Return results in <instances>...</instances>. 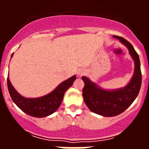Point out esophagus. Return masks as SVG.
<instances>
[{
	"instance_id": "1",
	"label": "esophagus",
	"mask_w": 149,
	"mask_h": 149,
	"mask_svg": "<svg viewBox=\"0 0 149 149\" xmlns=\"http://www.w3.org/2000/svg\"><path fill=\"white\" fill-rule=\"evenodd\" d=\"M85 70L84 69H82V68H80V69H78V70L77 71V76H79V77H81V76L84 75V74H85Z\"/></svg>"
}]
</instances>
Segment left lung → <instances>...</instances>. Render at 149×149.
Here are the masks:
<instances>
[{
	"instance_id": "8db88e82",
	"label": "left lung",
	"mask_w": 149,
	"mask_h": 149,
	"mask_svg": "<svg viewBox=\"0 0 149 149\" xmlns=\"http://www.w3.org/2000/svg\"><path fill=\"white\" fill-rule=\"evenodd\" d=\"M125 46L134 62L133 76L125 86L115 89H103L86 76H83L84 82L83 97L88 108L96 114L105 117L116 116L127 110L136 99L142 84L140 61L132 45L124 38L113 36Z\"/></svg>"
}]
</instances>
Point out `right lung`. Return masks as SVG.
<instances>
[{
  "label": "right lung",
  "instance_id": "right-lung-1",
  "mask_svg": "<svg viewBox=\"0 0 149 149\" xmlns=\"http://www.w3.org/2000/svg\"><path fill=\"white\" fill-rule=\"evenodd\" d=\"M13 56V54L11 58ZM75 79L76 75H73L63 81L51 93L39 98H25L19 94L12 85L9 76L7 87L13 101L22 111L31 116L43 118L51 115L57 110L63 101L64 94L72 86Z\"/></svg>",
  "mask_w": 149,
  "mask_h": 149
}]
</instances>
